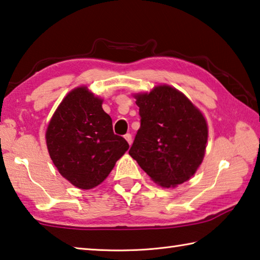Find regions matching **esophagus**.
<instances>
[{
  "label": "esophagus",
  "instance_id": "1",
  "mask_svg": "<svg viewBox=\"0 0 260 260\" xmlns=\"http://www.w3.org/2000/svg\"><path fill=\"white\" fill-rule=\"evenodd\" d=\"M124 138H125V140L127 141V142H128V144L131 145L132 144V135L129 133H127V134L124 135Z\"/></svg>",
  "mask_w": 260,
  "mask_h": 260
}]
</instances>
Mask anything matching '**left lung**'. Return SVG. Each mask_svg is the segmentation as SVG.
Instances as JSON below:
<instances>
[{
    "instance_id": "obj_1",
    "label": "left lung",
    "mask_w": 260,
    "mask_h": 260,
    "mask_svg": "<svg viewBox=\"0 0 260 260\" xmlns=\"http://www.w3.org/2000/svg\"><path fill=\"white\" fill-rule=\"evenodd\" d=\"M141 126L131 157L164 187L190 179L205 155L208 127L205 117L176 88L162 85L138 94Z\"/></svg>"
}]
</instances>
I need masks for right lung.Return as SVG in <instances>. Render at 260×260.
Returning <instances> with one entry per match:
<instances>
[{
	"label": "right lung",
	"mask_w": 260,
	"mask_h": 260,
	"mask_svg": "<svg viewBox=\"0 0 260 260\" xmlns=\"http://www.w3.org/2000/svg\"><path fill=\"white\" fill-rule=\"evenodd\" d=\"M50 157L66 179L84 190L101 184L129 145L112 131L102 100L86 87L68 93L46 131Z\"/></svg>",
	"instance_id": "obj_1"
}]
</instances>
